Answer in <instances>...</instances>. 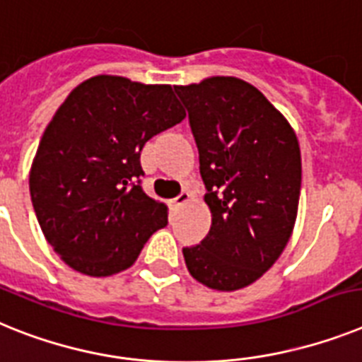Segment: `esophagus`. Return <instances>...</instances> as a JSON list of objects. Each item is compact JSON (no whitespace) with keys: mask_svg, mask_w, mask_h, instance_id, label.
<instances>
[{"mask_svg":"<svg viewBox=\"0 0 362 362\" xmlns=\"http://www.w3.org/2000/svg\"><path fill=\"white\" fill-rule=\"evenodd\" d=\"M189 199H191L189 193H187V191H182L180 195L176 197V199H173V202H171L173 209H180L182 206L187 204V202H189Z\"/></svg>","mask_w":362,"mask_h":362,"instance_id":"esophagus-1","label":"esophagus"}]
</instances>
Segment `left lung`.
I'll return each instance as SVG.
<instances>
[{
	"mask_svg": "<svg viewBox=\"0 0 362 362\" xmlns=\"http://www.w3.org/2000/svg\"><path fill=\"white\" fill-rule=\"evenodd\" d=\"M199 148L211 228L182 248L191 276L209 289L254 284L293 233L302 187L296 134L267 97L235 77L175 86Z\"/></svg>",
	"mask_w": 362,
	"mask_h": 362,
	"instance_id": "8db88e82",
	"label": "left lung"
}]
</instances>
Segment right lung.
Wrapping results in <instances>:
<instances>
[{"label":"right lung","mask_w":362,"mask_h":362,"mask_svg":"<svg viewBox=\"0 0 362 362\" xmlns=\"http://www.w3.org/2000/svg\"><path fill=\"white\" fill-rule=\"evenodd\" d=\"M186 117L173 88L97 75L60 105L29 176L45 239L71 269L110 276L129 269L167 224V206L141 187V148Z\"/></svg>","instance_id":"obj_1"}]
</instances>
